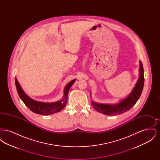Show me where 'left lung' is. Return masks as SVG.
<instances>
[{
  "mask_svg": "<svg viewBox=\"0 0 160 160\" xmlns=\"http://www.w3.org/2000/svg\"><path fill=\"white\" fill-rule=\"evenodd\" d=\"M144 70L142 62H140V76L137 83L129 95L119 103L114 105L92 102L94 108L101 113L109 116L122 114L130 110L139 99L144 86Z\"/></svg>",
  "mask_w": 160,
  "mask_h": 160,
  "instance_id": "8db88e82",
  "label": "left lung"
}]
</instances>
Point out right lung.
Here are the masks:
<instances>
[{
  "mask_svg": "<svg viewBox=\"0 0 160 160\" xmlns=\"http://www.w3.org/2000/svg\"><path fill=\"white\" fill-rule=\"evenodd\" d=\"M76 79L71 81L67 84L64 89L63 98L59 101L52 103H46L36 101L29 98L23 91L20 87L17 78H15V86L17 91L20 98L23 101L24 104L28 107L32 112L42 115H48L58 112L62 110L67 104L68 91L71 86L75 82Z\"/></svg>",
  "mask_w": 160,
  "mask_h": 160,
  "instance_id": "1",
  "label": "right lung"
}]
</instances>
